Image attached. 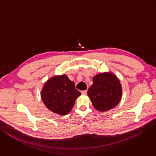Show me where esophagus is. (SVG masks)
Listing matches in <instances>:
<instances>
[{
    "instance_id": "obj_1",
    "label": "esophagus",
    "mask_w": 156,
    "mask_h": 156,
    "mask_svg": "<svg viewBox=\"0 0 156 156\" xmlns=\"http://www.w3.org/2000/svg\"><path fill=\"white\" fill-rule=\"evenodd\" d=\"M81 93H82V94L85 95V94H87V90H84V91H81Z\"/></svg>"
}]
</instances>
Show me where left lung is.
Here are the masks:
<instances>
[{"label":"left lung","mask_w":156,"mask_h":156,"mask_svg":"<svg viewBox=\"0 0 156 156\" xmlns=\"http://www.w3.org/2000/svg\"><path fill=\"white\" fill-rule=\"evenodd\" d=\"M93 83L87 94L97 110L105 112L119 103L122 96V87L114 74L100 73L94 77Z\"/></svg>","instance_id":"obj_1"}]
</instances>
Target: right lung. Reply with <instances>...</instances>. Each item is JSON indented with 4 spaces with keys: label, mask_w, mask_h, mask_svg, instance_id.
Segmentation results:
<instances>
[{
    "label": "right lung",
    "mask_w": 156,
    "mask_h": 156,
    "mask_svg": "<svg viewBox=\"0 0 156 156\" xmlns=\"http://www.w3.org/2000/svg\"><path fill=\"white\" fill-rule=\"evenodd\" d=\"M81 93L67 76H54L44 84L41 98L45 106L52 112L64 115L72 109Z\"/></svg>",
    "instance_id": "right-lung-1"
}]
</instances>
